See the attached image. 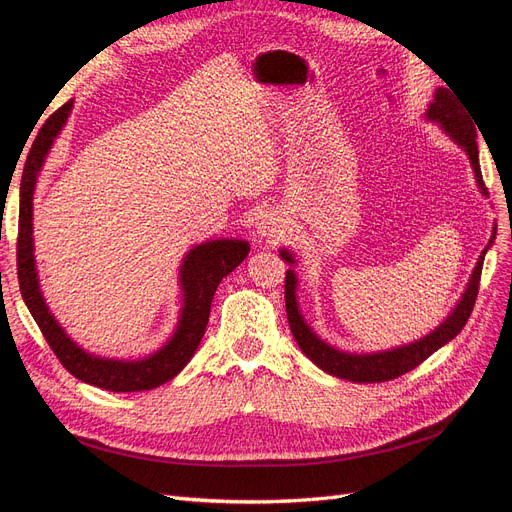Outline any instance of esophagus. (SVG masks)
<instances>
[{
  "instance_id": "1",
  "label": "esophagus",
  "mask_w": 512,
  "mask_h": 512,
  "mask_svg": "<svg viewBox=\"0 0 512 512\" xmlns=\"http://www.w3.org/2000/svg\"><path fill=\"white\" fill-rule=\"evenodd\" d=\"M284 228H286L284 220L280 218V215L271 213V211L260 213L258 220H256V235H258L260 239H275V237H280L282 232H284Z\"/></svg>"
}]
</instances>
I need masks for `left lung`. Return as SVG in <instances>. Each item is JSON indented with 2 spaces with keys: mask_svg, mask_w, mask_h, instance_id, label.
I'll use <instances>...</instances> for the list:
<instances>
[{
  "mask_svg": "<svg viewBox=\"0 0 512 512\" xmlns=\"http://www.w3.org/2000/svg\"><path fill=\"white\" fill-rule=\"evenodd\" d=\"M425 119L438 123L442 132L448 138H453V143H457L463 151H466V156L474 170L478 190H480V194L487 196V188L483 183V175H480V164H478V145H476L474 121L470 119L466 108L461 106L459 98L444 87L436 89V94H433V102H429ZM493 239L495 237L489 239V245L485 247L483 254L478 256V262L470 275V282H468L466 290H463L455 309L448 314V318L440 324V327H436V331H431L429 335L416 339V342H412V344H404V346L384 350V352L352 354V352L339 350V348L324 342V339H320L301 314L299 301H297V273L288 269L284 299H286V314H288V324H290V331L294 335V342L299 344V348L303 350L307 359L314 365H318L322 371H327V374L337 376V378L350 380V382H386V380H393V378L408 374L410 369L421 365L425 359H429L433 352L451 342V339L463 327H466V322L474 309L476 294H478L483 260H485V254L491 247ZM280 256L288 262V265H294V262H297L288 250H280Z\"/></svg>",
  "mask_w": 512,
  "mask_h": 512,
  "instance_id": "8db88e82",
  "label": "left lung"
}]
</instances>
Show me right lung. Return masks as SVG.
I'll list each match as a JSON object with an SVG mask.
<instances>
[{
    "label": "right lung",
    "instance_id": "add662e5",
    "mask_svg": "<svg viewBox=\"0 0 512 512\" xmlns=\"http://www.w3.org/2000/svg\"><path fill=\"white\" fill-rule=\"evenodd\" d=\"M72 100L55 111L40 128L36 141L29 149L21 179V207H19V241H17V269L23 301L40 327L46 344L57 354L74 378L98 389L113 393L149 391L173 380L179 371L190 363L200 339L205 335L213 294L218 290L222 277L235 271L250 252V243L241 239H215L194 245L185 254L179 267L181 286V314L177 329L168 342L143 359H106L83 350L61 329V324L46 305L34 258V192L38 175L55 138L64 130L68 115L72 113Z\"/></svg>",
    "mask_w": 512,
    "mask_h": 512
}]
</instances>
